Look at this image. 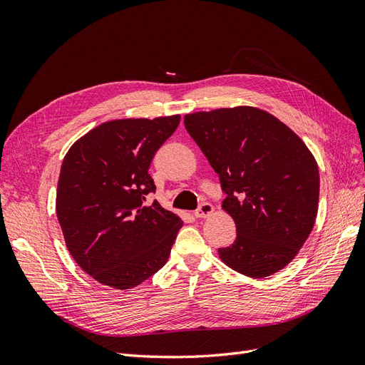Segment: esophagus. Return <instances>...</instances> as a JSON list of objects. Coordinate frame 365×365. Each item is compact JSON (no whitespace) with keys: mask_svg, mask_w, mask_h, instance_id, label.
<instances>
[{"mask_svg":"<svg viewBox=\"0 0 365 365\" xmlns=\"http://www.w3.org/2000/svg\"><path fill=\"white\" fill-rule=\"evenodd\" d=\"M213 213H215V207L212 204H208V202H202L200 207H197V210L195 212V216L197 219H202V217L212 216Z\"/></svg>","mask_w":365,"mask_h":365,"instance_id":"34e87169","label":"esophagus"}]
</instances>
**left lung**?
<instances>
[{
  "label": "left lung",
  "mask_w": 365,
  "mask_h": 365,
  "mask_svg": "<svg viewBox=\"0 0 365 365\" xmlns=\"http://www.w3.org/2000/svg\"><path fill=\"white\" fill-rule=\"evenodd\" d=\"M184 126L219 175L222 210L236 224L235 244L217 250L220 260L252 279L288 267L318 212V165L304 141L254 106L187 114Z\"/></svg>",
  "instance_id": "left-lung-1"
}]
</instances>
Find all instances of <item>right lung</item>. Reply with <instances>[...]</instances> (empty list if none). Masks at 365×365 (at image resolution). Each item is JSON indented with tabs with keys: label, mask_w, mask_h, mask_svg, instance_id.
Here are the masks:
<instances>
[{
	"label": "right lung",
	"mask_w": 365,
	"mask_h": 365,
	"mask_svg": "<svg viewBox=\"0 0 365 365\" xmlns=\"http://www.w3.org/2000/svg\"><path fill=\"white\" fill-rule=\"evenodd\" d=\"M180 115L105 121L77 140L63 158L56 215L77 264L98 283L130 289L161 269L182 227L157 201L148 173Z\"/></svg>",
	"instance_id": "1"
}]
</instances>
